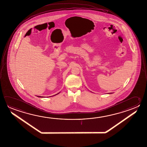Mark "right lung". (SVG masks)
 Wrapping results in <instances>:
<instances>
[{
	"mask_svg": "<svg viewBox=\"0 0 147 147\" xmlns=\"http://www.w3.org/2000/svg\"><path fill=\"white\" fill-rule=\"evenodd\" d=\"M59 93H58V94H59ZM57 94H56V95H57ZM55 95H53V96H55ZM38 97H42V96H38Z\"/></svg>",
	"mask_w": 147,
	"mask_h": 147,
	"instance_id": "add662e5",
	"label": "right lung"
}]
</instances>
